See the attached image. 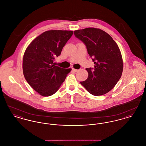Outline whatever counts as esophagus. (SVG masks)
Here are the masks:
<instances>
[{"label": "esophagus", "instance_id": "34e87169", "mask_svg": "<svg viewBox=\"0 0 146 146\" xmlns=\"http://www.w3.org/2000/svg\"><path fill=\"white\" fill-rule=\"evenodd\" d=\"M72 70H73V71H74V72H78L79 71V70H76V69H75V68H72Z\"/></svg>", "mask_w": 146, "mask_h": 146}]
</instances>
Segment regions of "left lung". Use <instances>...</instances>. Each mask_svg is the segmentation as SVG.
<instances>
[{
	"label": "left lung",
	"instance_id": "1",
	"mask_svg": "<svg viewBox=\"0 0 146 146\" xmlns=\"http://www.w3.org/2000/svg\"><path fill=\"white\" fill-rule=\"evenodd\" d=\"M74 34L85 45L95 64L94 68H86L88 78L80 84L94 96L108 92L120 79L123 69V58L117 44L110 35L98 28L76 30Z\"/></svg>",
	"mask_w": 146,
	"mask_h": 146
}]
</instances>
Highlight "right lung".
I'll return each mask as SVG.
<instances>
[{
    "label": "right lung",
    "mask_w": 146,
    "mask_h": 146,
    "mask_svg": "<svg viewBox=\"0 0 146 146\" xmlns=\"http://www.w3.org/2000/svg\"><path fill=\"white\" fill-rule=\"evenodd\" d=\"M73 33L72 31H46L31 42L25 52L24 76L29 85L42 96L54 94L72 70L55 66L54 61Z\"/></svg>",
    "instance_id": "obj_1"
}]
</instances>
